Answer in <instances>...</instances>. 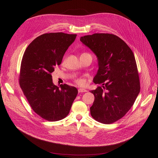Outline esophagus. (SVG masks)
Returning a JSON list of instances; mask_svg holds the SVG:
<instances>
[{
    "label": "esophagus",
    "instance_id": "1",
    "mask_svg": "<svg viewBox=\"0 0 158 158\" xmlns=\"http://www.w3.org/2000/svg\"><path fill=\"white\" fill-rule=\"evenodd\" d=\"M78 92H79V93H84V92H86L87 90H86L85 89H82V88H79L78 89Z\"/></svg>",
    "mask_w": 158,
    "mask_h": 158
}]
</instances>
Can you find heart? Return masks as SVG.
I'll use <instances>...</instances> for the list:
<instances>
[{
  "label": "heart",
  "instance_id": "heart-1",
  "mask_svg": "<svg viewBox=\"0 0 158 158\" xmlns=\"http://www.w3.org/2000/svg\"><path fill=\"white\" fill-rule=\"evenodd\" d=\"M76 84L79 85V86H84L85 85V81L83 79H81V78H79V79H76Z\"/></svg>",
  "mask_w": 158,
  "mask_h": 158
}]
</instances>
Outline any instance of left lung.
<instances>
[{
  "mask_svg": "<svg viewBox=\"0 0 158 158\" xmlns=\"http://www.w3.org/2000/svg\"><path fill=\"white\" fill-rule=\"evenodd\" d=\"M80 40L97 56L98 70L93 81L102 84L91 91L95 97L91 115L101 123H112L129 111L140 92L134 54L125 41L113 34L95 33Z\"/></svg>",
  "mask_w": 158,
  "mask_h": 158,
  "instance_id": "obj_1",
  "label": "left lung"
}]
</instances>
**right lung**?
I'll list each match as a JSON object with an SVG mask.
<instances>
[{"mask_svg": "<svg viewBox=\"0 0 158 158\" xmlns=\"http://www.w3.org/2000/svg\"><path fill=\"white\" fill-rule=\"evenodd\" d=\"M77 35L45 33L35 38L25 51L19 84L31 108L42 118L58 121L67 116L78 91L66 84H53L51 73Z\"/></svg>", "mask_w": 158, "mask_h": 158, "instance_id": "add662e5", "label": "right lung"}]
</instances>
